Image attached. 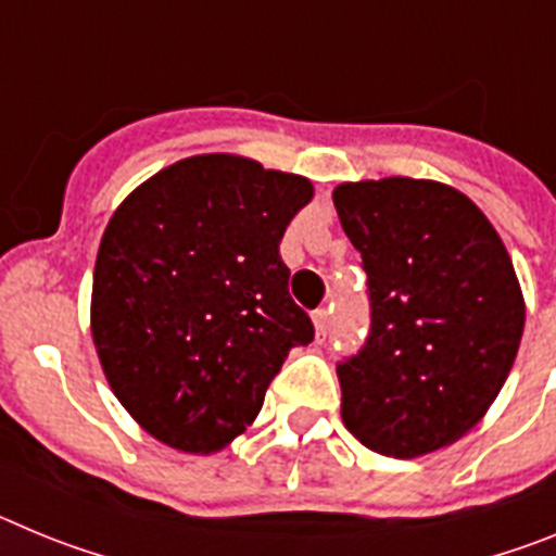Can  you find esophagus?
I'll list each match as a JSON object with an SVG mask.
<instances>
[{"instance_id": "1", "label": "esophagus", "mask_w": 556, "mask_h": 556, "mask_svg": "<svg viewBox=\"0 0 556 556\" xmlns=\"http://www.w3.org/2000/svg\"><path fill=\"white\" fill-rule=\"evenodd\" d=\"M312 323H314V333H317V342H323V339L328 337V323H331L326 308H317V312L312 314Z\"/></svg>"}]
</instances>
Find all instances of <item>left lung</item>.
Wrapping results in <instances>:
<instances>
[{
	"label": "left lung",
	"mask_w": 556,
	"mask_h": 556,
	"mask_svg": "<svg viewBox=\"0 0 556 556\" xmlns=\"http://www.w3.org/2000/svg\"><path fill=\"white\" fill-rule=\"evenodd\" d=\"M370 287V337L337 367L342 424L376 454L415 459L488 415L518 356L527 303L479 205L440 180L333 189Z\"/></svg>",
	"instance_id": "8db88e82"
}]
</instances>
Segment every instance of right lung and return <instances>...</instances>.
Masks as SVG:
<instances>
[{
  "mask_svg": "<svg viewBox=\"0 0 556 556\" xmlns=\"http://www.w3.org/2000/svg\"><path fill=\"white\" fill-rule=\"evenodd\" d=\"M312 180L233 152L164 166L108 219L91 337L113 395L159 443L214 454L248 431L308 314L278 244Z\"/></svg>",
  "mask_w": 556,
  "mask_h": 556,
  "instance_id": "add662e5",
  "label": "right lung"
}]
</instances>
